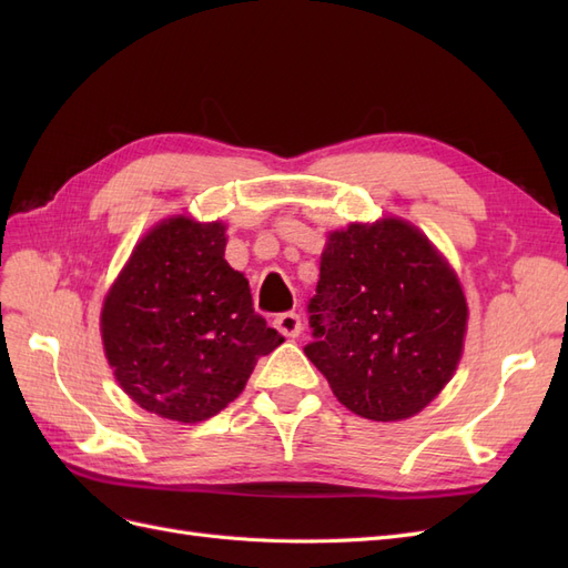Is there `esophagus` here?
Segmentation results:
<instances>
[{
  "label": "esophagus",
  "mask_w": 568,
  "mask_h": 568,
  "mask_svg": "<svg viewBox=\"0 0 568 568\" xmlns=\"http://www.w3.org/2000/svg\"><path fill=\"white\" fill-rule=\"evenodd\" d=\"M274 326H277L280 334L288 336V338H296L303 332V324H301V315L298 313H282L274 320Z\"/></svg>",
  "instance_id": "34e87169"
}]
</instances>
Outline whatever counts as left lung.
I'll list each match as a JSON object with an SVG mask.
<instances>
[{
  "instance_id": "8db88e82",
  "label": "left lung",
  "mask_w": 568,
  "mask_h": 568,
  "mask_svg": "<svg viewBox=\"0 0 568 568\" xmlns=\"http://www.w3.org/2000/svg\"><path fill=\"white\" fill-rule=\"evenodd\" d=\"M307 359L341 405L374 422L415 417L453 379L469 307L457 274L409 222L329 234L307 303Z\"/></svg>"
}]
</instances>
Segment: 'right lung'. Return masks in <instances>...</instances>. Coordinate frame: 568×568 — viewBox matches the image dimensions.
Here are the masks:
<instances>
[{
	"instance_id": "obj_1",
	"label": "right lung",
	"mask_w": 568,
	"mask_h": 568,
	"mask_svg": "<svg viewBox=\"0 0 568 568\" xmlns=\"http://www.w3.org/2000/svg\"><path fill=\"white\" fill-rule=\"evenodd\" d=\"M225 225L168 217L134 246L101 307L115 382L146 412L199 424L244 390L284 341L225 261Z\"/></svg>"
}]
</instances>
